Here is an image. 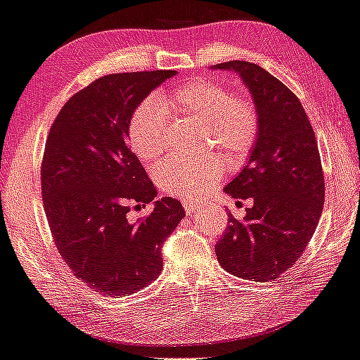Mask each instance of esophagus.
<instances>
[{"label": "esophagus", "instance_id": "34e87169", "mask_svg": "<svg viewBox=\"0 0 360 360\" xmlns=\"http://www.w3.org/2000/svg\"><path fill=\"white\" fill-rule=\"evenodd\" d=\"M183 207H185V211L188 214H193V212L199 211L203 207V203L199 200H183Z\"/></svg>", "mask_w": 360, "mask_h": 360}]
</instances>
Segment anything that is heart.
I'll return each mask as SVG.
<instances>
[{
  "instance_id": "heart-1",
  "label": "heart",
  "mask_w": 360,
  "mask_h": 360,
  "mask_svg": "<svg viewBox=\"0 0 360 360\" xmlns=\"http://www.w3.org/2000/svg\"><path fill=\"white\" fill-rule=\"evenodd\" d=\"M188 115L207 124L214 143L234 161L245 160L259 138V110L250 98L234 96L224 85L191 80L157 99H146L129 122V143L141 161H152L167 148V112ZM225 163L211 157L195 161L167 158L153 169L160 188L175 197H197L222 179Z\"/></svg>"
}]
</instances>
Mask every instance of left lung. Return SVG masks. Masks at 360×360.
Masks as SVG:
<instances>
[{
  "mask_svg": "<svg viewBox=\"0 0 360 360\" xmlns=\"http://www.w3.org/2000/svg\"><path fill=\"white\" fill-rule=\"evenodd\" d=\"M242 77L259 110V138L250 160L225 186L233 199H253L242 221L216 244L217 261L234 276L276 280L303 255L325 202V177L317 139L302 102L281 80L258 65L231 60L214 65Z\"/></svg>",
  "mask_w": 360,
  "mask_h": 360,
  "instance_id": "1",
  "label": "left lung"
}]
</instances>
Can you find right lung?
<instances>
[{"mask_svg":"<svg viewBox=\"0 0 360 360\" xmlns=\"http://www.w3.org/2000/svg\"><path fill=\"white\" fill-rule=\"evenodd\" d=\"M177 71L116 72L72 94L51 126L41 160V197L54 244L75 276L107 297H127L163 269L166 238L185 217L163 197L149 216L131 208L157 197L127 144L129 122L148 94Z\"/></svg>","mask_w":360,"mask_h":360,"instance_id":"right-lung-1","label":"right lung"}]
</instances>
